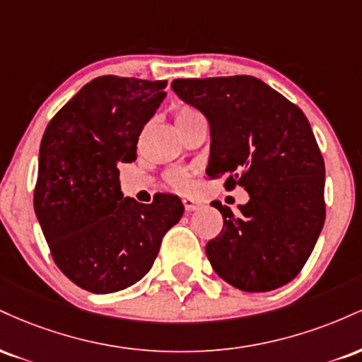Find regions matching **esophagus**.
<instances>
[{"mask_svg":"<svg viewBox=\"0 0 362 362\" xmlns=\"http://www.w3.org/2000/svg\"><path fill=\"white\" fill-rule=\"evenodd\" d=\"M182 202H184V207H185L187 213H192V211H195L199 206H201L197 201H194V199H190V197H185Z\"/></svg>","mask_w":362,"mask_h":362,"instance_id":"34e87169","label":"esophagus"}]
</instances>
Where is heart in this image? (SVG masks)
<instances>
[{
	"mask_svg": "<svg viewBox=\"0 0 362 362\" xmlns=\"http://www.w3.org/2000/svg\"><path fill=\"white\" fill-rule=\"evenodd\" d=\"M197 119H202L201 112L190 105L180 107L175 114L177 127L185 126V124L192 122V120H197ZM167 182L168 185H172L175 190H180V192H189V190L194 189V177L192 173L187 172V170H172V172H168Z\"/></svg>",
	"mask_w": 362,
	"mask_h": 362,
	"instance_id": "obj_1",
	"label": "heart"
}]
</instances>
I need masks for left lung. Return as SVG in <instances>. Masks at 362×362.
Here are the masks:
<instances>
[{"label": "left lung", "mask_w": 362, "mask_h": 362, "mask_svg": "<svg viewBox=\"0 0 362 362\" xmlns=\"http://www.w3.org/2000/svg\"><path fill=\"white\" fill-rule=\"evenodd\" d=\"M182 100L211 126L207 175L250 195L233 213L221 202V233L206 245L221 279L248 293L288 284L325 223V163L300 107L253 76L173 80Z\"/></svg>", "instance_id": "8db88e82"}]
</instances>
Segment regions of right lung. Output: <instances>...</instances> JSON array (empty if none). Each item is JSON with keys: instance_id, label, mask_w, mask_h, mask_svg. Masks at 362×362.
<instances>
[{"instance_id": "obj_1", "label": "right lung", "mask_w": 362, "mask_h": 362, "mask_svg": "<svg viewBox=\"0 0 362 362\" xmlns=\"http://www.w3.org/2000/svg\"><path fill=\"white\" fill-rule=\"evenodd\" d=\"M165 86L95 78L44 132L37 219L61 272L90 293H115L143 279L184 214L177 195L156 194L151 204H139L120 192L119 163L136 160L139 134L167 97Z\"/></svg>"}]
</instances>
